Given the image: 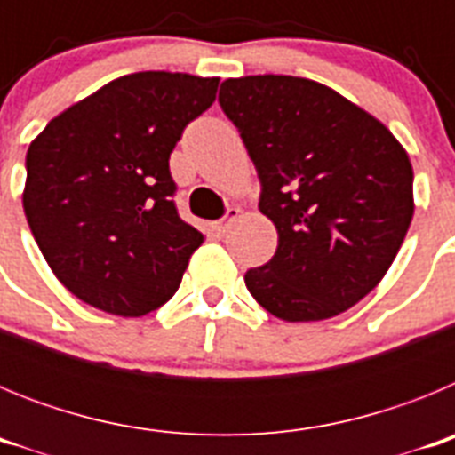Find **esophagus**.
Wrapping results in <instances>:
<instances>
[{
    "instance_id": "esophagus-1",
    "label": "esophagus",
    "mask_w": 455,
    "mask_h": 455,
    "mask_svg": "<svg viewBox=\"0 0 455 455\" xmlns=\"http://www.w3.org/2000/svg\"><path fill=\"white\" fill-rule=\"evenodd\" d=\"M236 216H239V209L230 207V209H228V212H225L223 219L216 220V223H214V230L220 232V235H225V232L230 230V225L236 220Z\"/></svg>"
}]
</instances>
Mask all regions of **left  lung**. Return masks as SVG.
Returning <instances> with one entry per match:
<instances>
[{"mask_svg":"<svg viewBox=\"0 0 455 455\" xmlns=\"http://www.w3.org/2000/svg\"><path fill=\"white\" fill-rule=\"evenodd\" d=\"M220 108L239 130L273 220L271 262L246 273L283 321H323L376 287L415 214L412 166L392 132L312 79H225Z\"/></svg>","mask_w":455,"mask_h":455,"instance_id":"left-lung-1","label":"left lung"}]
</instances>
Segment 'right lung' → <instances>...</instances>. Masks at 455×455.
I'll return each mask as SVG.
<instances>
[{
  "mask_svg": "<svg viewBox=\"0 0 455 455\" xmlns=\"http://www.w3.org/2000/svg\"><path fill=\"white\" fill-rule=\"evenodd\" d=\"M216 88V77L184 72L124 75L34 139L24 214L54 275L79 300L143 316L178 291L204 236L180 219L168 159Z\"/></svg>",
  "mask_w": 455,
  "mask_h": 455,
  "instance_id": "add662e5",
  "label": "right lung"
}]
</instances>
